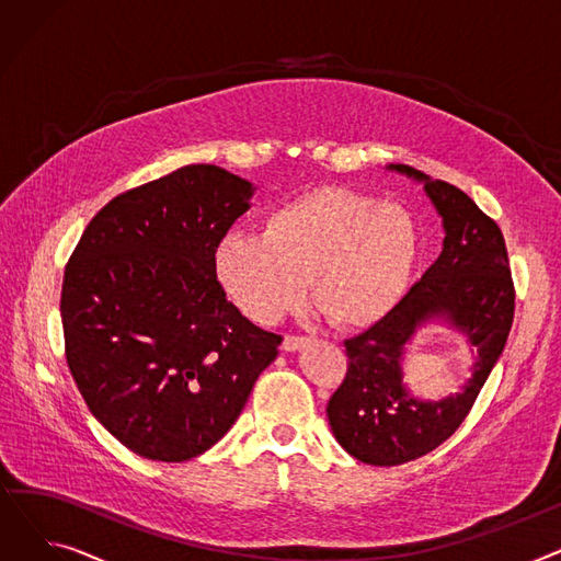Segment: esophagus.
I'll return each mask as SVG.
<instances>
[{"label":"esophagus","mask_w":561,"mask_h":561,"mask_svg":"<svg viewBox=\"0 0 561 561\" xmlns=\"http://www.w3.org/2000/svg\"><path fill=\"white\" fill-rule=\"evenodd\" d=\"M307 343H309L307 336H284L282 347H284L286 352H296V350H302Z\"/></svg>","instance_id":"1"}]
</instances>
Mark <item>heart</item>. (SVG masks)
<instances>
[{
  "instance_id": "heart-1",
  "label": "heart",
  "mask_w": 561,
  "mask_h": 561,
  "mask_svg": "<svg viewBox=\"0 0 561 561\" xmlns=\"http://www.w3.org/2000/svg\"><path fill=\"white\" fill-rule=\"evenodd\" d=\"M419 231L407 209L325 188L273 209L261 233L229 231L216 243L214 273L248 318L273 325L311 300L341 330L389 316L414 277Z\"/></svg>"
}]
</instances>
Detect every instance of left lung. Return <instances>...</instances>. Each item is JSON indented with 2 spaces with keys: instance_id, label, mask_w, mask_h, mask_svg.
<instances>
[{
  "instance_id": "8db88e82",
  "label": "left lung",
  "mask_w": 561,
  "mask_h": 561,
  "mask_svg": "<svg viewBox=\"0 0 561 561\" xmlns=\"http://www.w3.org/2000/svg\"><path fill=\"white\" fill-rule=\"evenodd\" d=\"M387 170L423 186L444 243L389 316L345 341L347 375L328 402V421L341 448L370 466L419 459L455 434L503 355L514 320V284L497 225L446 182L402 163ZM434 324L461 335L474 362L455 397L425 401L405 387L403 359L413 339Z\"/></svg>"
}]
</instances>
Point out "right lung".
Returning a JSON list of instances; mask_svg holds the SVG:
<instances>
[{"label":"right lung","mask_w":561,"mask_h":561,"mask_svg":"<svg viewBox=\"0 0 561 561\" xmlns=\"http://www.w3.org/2000/svg\"><path fill=\"white\" fill-rule=\"evenodd\" d=\"M256 186L186 165L111 199L64 275L66 359L91 414L125 448L186 461L241 416L282 336L250 322L214 273L216 243Z\"/></svg>","instance_id":"1"}]
</instances>
